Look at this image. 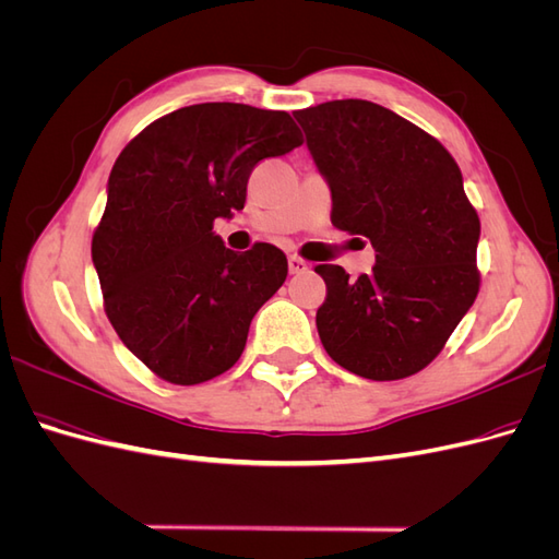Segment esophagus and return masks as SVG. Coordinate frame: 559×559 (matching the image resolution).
<instances>
[{"label":"esophagus","mask_w":559,"mask_h":559,"mask_svg":"<svg viewBox=\"0 0 559 559\" xmlns=\"http://www.w3.org/2000/svg\"><path fill=\"white\" fill-rule=\"evenodd\" d=\"M306 270H308L306 261H302L300 257H296V253H294V257H289V273L292 275H300V273H306Z\"/></svg>","instance_id":"obj_1"}]
</instances>
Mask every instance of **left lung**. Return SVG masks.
Wrapping results in <instances>:
<instances>
[{"label": "left lung", "mask_w": 559, "mask_h": 559, "mask_svg": "<svg viewBox=\"0 0 559 559\" xmlns=\"http://www.w3.org/2000/svg\"><path fill=\"white\" fill-rule=\"evenodd\" d=\"M331 222L376 249L370 275L317 265L326 300L317 331L329 357L368 380L425 368L478 296L480 222L445 146L392 109L333 99L296 111Z\"/></svg>", "instance_id": "obj_1"}]
</instances>
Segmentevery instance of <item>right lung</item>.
Wrapping results in <instances>:
<instances>
[{
  "mask_svg": "<svg viewBox=\"0 0 559 559\" xmlns=\"http://www.w3.org/2000/svg\"><path fill=\"white\" fill-rule=\"evenodd\" d=\"M300 144L286 111L205 103L158 118L116 158L93 265L111 326L158 378L198 384L240 359L289 265L265 242L226 249L212 226L245 207L259 160Z\"/></svg>",
  "mask_w": 559,
  "mask_h": 559,
  "instance_id": "add662e5",
  "label": "right lung"
}]
</instances>
